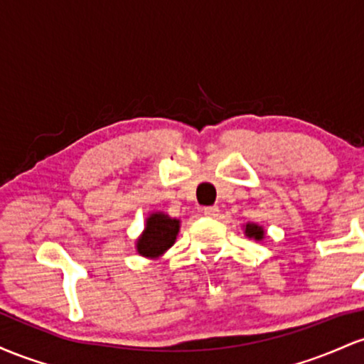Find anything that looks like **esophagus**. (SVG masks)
<instances>
[{"label": "esophagus", "instance_id": "1", "mask_svg": "<svg viewBox=\"0 0 364 364\" xmlns=\"http://www.w3.org/2000/svg\"><path fill=\"white\" fill-rule=\"evenodd\" d=\"M203 213L206 216H210V218H215V216H218L220 210H218V206H206V208H203Z\"/></svg>", "mask_w": 364, "mask_h": 364}]
</instances>
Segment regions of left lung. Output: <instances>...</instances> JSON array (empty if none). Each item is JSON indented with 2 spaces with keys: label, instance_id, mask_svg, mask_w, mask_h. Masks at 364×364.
<instances>
[{
  "label": "left lung",
  "instance_id": "1",
  "mask_svg": "<svg viewBox=\"0 0 364 364\" xmlns=\"http://www.w3.org/2000/svg\"><path fill=\"white\" fill-rule=\"evenodd\" d=\"M246 235L249 239H255V240H261L264 237V230L263 227L256 225V223H246Z\"/></svg>",
  "mask_w": 364,
  "mask_h": 364
}]
</instances>
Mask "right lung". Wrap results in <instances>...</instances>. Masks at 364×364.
<instances>
[{
	"label": "right lung",
	"instance_id": "obj_1",
	"mask_svg": "<svg viewBox=\"0 0 364 364\" xmlns=\"http://www.w3.org/2000/svg\"><path fill=\"white\" fill-rule=\"evenodd\" d=\"M181 230V222L177 218H170L168 215L151 213L146 220L144 232L137 239V252L144 258H160L166 249L173 246Z\"/></svg>",
	"mask_w": 364,
	"mask_h": 364
}]
</instances>
